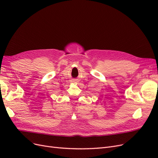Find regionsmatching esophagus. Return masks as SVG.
Instances as JSON below:
<instances>
[{"mask_svg":"<svg viewBox=\"0 0 158 158\" xmlns=\"http://www.w3.org/2000/svg\"><path fill=\"white\" fill-rule=\"evenodd\" d=\"M73 82L74 83H77L78 82V79H73Z\"/></svg>","mask_w":158,"mask_h":158,"instance_id":"34e87169","label":"esophagus"}]
</instances>
